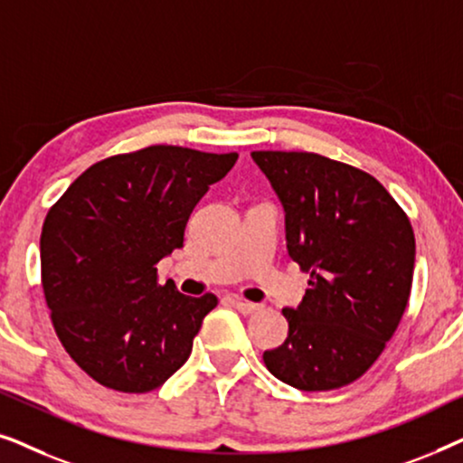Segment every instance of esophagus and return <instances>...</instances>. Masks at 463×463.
Masks as SVG:
<instances>
[{
	"label": "esophagus",
	"mask_w": 463,
	"mask_h": 463,
	"mask_svg": "<svg viewBox=\"0 0 463 463\" xmlns=\"http://www.w3.org/2000/svg\"><path fill=\"white\" fill-rule=\"evenodd\" d=\"M233 306H236L238 312L244 314V316H250V314L261 312V306H259V303H249V301H240V299H236V301H233Z\"/></svg>",
	"instance_id": "1"
}]
</instances>
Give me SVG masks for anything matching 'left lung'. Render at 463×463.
Returning a JSON list of instances; mask_svg holds the SVG:
<instances>
[{
	"mask_svg": "<svg viewBox=\"0 0 463 463\" xmlns=\"http://www.w3.org/2000/svg\"><path fill=\"white\" fill-rule=\"evenodd\" d=\"M284 208L287 249L309 288L284 307L288 337L263 354L271 375L303 392L363 377L407 309L415 268L411 221L382 183L307 151H252Z\"/></svg>",
	"mask_w": 463,
	"mask_h": 463,
	"instance_id": "8db88e82",
	"label": "left lung"
}]
</instances>
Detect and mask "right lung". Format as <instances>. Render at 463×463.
<instances>
[{"mask_svg":"<svg viewBox=\"0 0 463 463\" xmlns=\"http://www.w3.org/2000/svg\"><path fill=\"white\" fill-rule=\"evenodd\" d=\"M238 154L151 145L92 164L42 227V287L54 331L105 388L145 394L185 364L217 297L157 284L187 219Z\"/></svg>","mask_w":463,"mask_h":463,"instance_id":"obj_1","label":"right lung"}]
</instances>
